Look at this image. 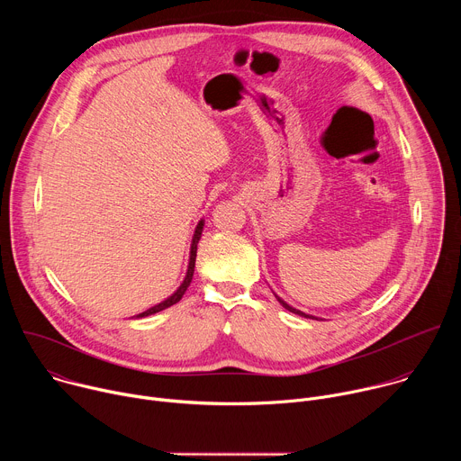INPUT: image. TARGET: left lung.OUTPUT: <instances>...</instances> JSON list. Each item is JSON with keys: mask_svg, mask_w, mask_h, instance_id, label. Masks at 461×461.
<instances>
[{"mask_svg": "<svg viewBox=\"0 0 461 461\" xmlns=\"http://www.w3.org/2000/svg\"><path fill=\"white\" fill-rule=\"evenodd\" d=\"M276 297H277V301H279V303H281V304H283L286 310H290L292 313H297V315H301V317H306V319H315L313 315H308V313H304V312H301V310H297V308L290 306V304H288V303H285V301H283L279 295H276Z\"/></svg>", "mask_w": 461, "mask_h": 461, "instance_id": "8db88e82", "label": "left lung"}]
</instances>
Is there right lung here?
I'll return each instance as SVG.
<instances>
[{
  "instance_id": "1",
  "label": "right lung",
  "mask_w": 461,
  "mask_h": 461,
  "mask_svg": "<svg viewBox=\"0 0 461 461\" xmlns=\"http://www.w3.org/2000/svg\"><path fill=\"white\" fill-rule=\"evenodd\" d=\"M203 230H204V221H199V224H196V228H194L193 239H191V249H189V265H187V272H185V277H184L182 285L176 288V292H175V294H171L166 301H162V303H158V304L151 306L149 310H146V312L139 313L137 317H146V315H151V313L162 312V310H166V308H169V306L176 304V303L182 299V295L185 294V290H187V286L191 285V279H193V272H194V258H196V244H199V240H201V237H203Z\"/></svg>"
}]
</instances>
